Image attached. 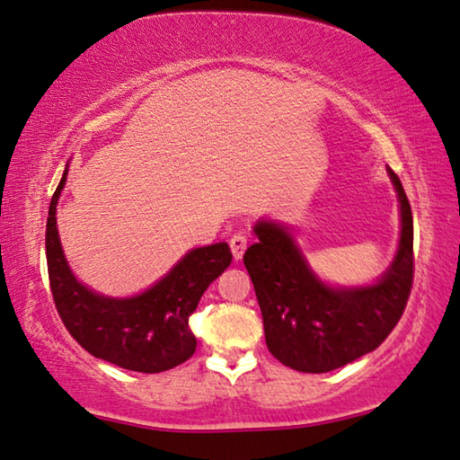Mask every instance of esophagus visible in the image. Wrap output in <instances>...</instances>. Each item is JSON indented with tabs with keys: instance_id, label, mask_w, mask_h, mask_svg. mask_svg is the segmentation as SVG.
<instances>
[{
	"instance_id": "34e87169",
	"label": "esophagus",
	"mask_w": 460,
	"mask_h": 460,
	"mask_svg": "<svg viewBox=\"0 0 460 460\" xmlns=\"http://www.w3.org/2000/svg\"><path fill=\"white\" fill-rule=\"evenodd\" d=\"M229 247H231L233 258L241 260V258H243L245 249H247V237L241 235V233H235V235H233L231 241H229Z\"/></svg>"
}]
</instances>
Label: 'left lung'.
Masks as SVG:
<instances>
[{
    "instance_id": "left-lung-1",
    "label": "left lung",
    "mask_w": 460,
    "mask_h": 460,
    "mask_svg": "<svg viewBox=\"0 0 460 460\" xmlns=\"http://www.w3.org/2000/svg\"><path fill=\"white\" fill-rule=\"evenodd\" d=\"M402 233L395 258L376 284L337 288L318 278L296 245L290 227L260 219L258 243L243 263L258 296L270 353L286 367L326 373L367 355L387 339L406 308L414 278V223L400 178Z\"/></svg>"
}]
</instances>
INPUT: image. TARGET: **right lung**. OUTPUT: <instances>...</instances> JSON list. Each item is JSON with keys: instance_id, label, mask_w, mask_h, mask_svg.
Masks as SVG:
<instances>
[{"instance_id": "1", "label": "right lung", "mask_w": 460, "mask_h": 460, "mask_svg": "<svg viewBox=\"0 0 460 460\" xmlns=\"http://www.w3.org/2000/svg\"><path fill=\"white\" fill-rule=\"evenodd\" d=\"M66 172L54 190L46 221L50 290L66 331L93 357L129 371L160 373L184 363L197 349L189 318L208 284L229 268V245L221 241L190 249L164 278L129 298L93 292L68 268L57 229Z\"/></svg>"}]
</instances>
